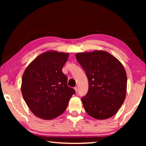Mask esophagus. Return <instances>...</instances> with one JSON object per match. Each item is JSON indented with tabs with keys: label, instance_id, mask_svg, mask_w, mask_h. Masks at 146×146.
I'll return each instance as SVG.
<instances>
[{
	"label": "esophagus",
	"instance_id": "34e87169",
	"mask_svg": "<svg viewBox=\"0 0 146 146\" xmlns=\"http://www.w3.org/2000/svg\"><path fill=\"white\" fill-rule=\"evenodd\" d=\"M75 91H76V93H77L78 92V87H75Z\"/></svg>",
	"mask_w": 146,
	"mask_h": 146
}]
</instances>
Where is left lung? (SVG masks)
<instances>
[{
	"label": "left lung",
	"mask_w": 146,
	"mask_h": 146,
	"mask_svg": "<svg viewBox=\"0 0 146 146\" xmlns=\"http://www.w3.org/2000/svg\"><path fill=\"white\" fill-rule=\"evenodd\" d=\"M75 56L89 82L88 93L81 98L86 111L96 119L113 117L126 95L127 75L122 64L103 51L79 53Z\"/></svg>",
	"instance_id": "1"
}]
</instances>
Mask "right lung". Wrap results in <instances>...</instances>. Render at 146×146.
I'll use <instances>...</instances> for the list:
<instances>
[{
    "mask_svg": "<svg viewBox=\"0 0 146 146\" xmlns=\"http://www.w3.org/2000/svg\"><path fill=\"white\" fill-rule=\"evenodd\" d=\"M68 53L48 51L37 56L27 67L22 79L21 91L27 105L35 115L46 120L62 114L75 93L68 86L62 68Z\"/></svg>",
    "mask_w": 146,
    "mask_h": 146,
    "instance_id": "add662e5",
    "label": "right lung"
}]
</instances>
